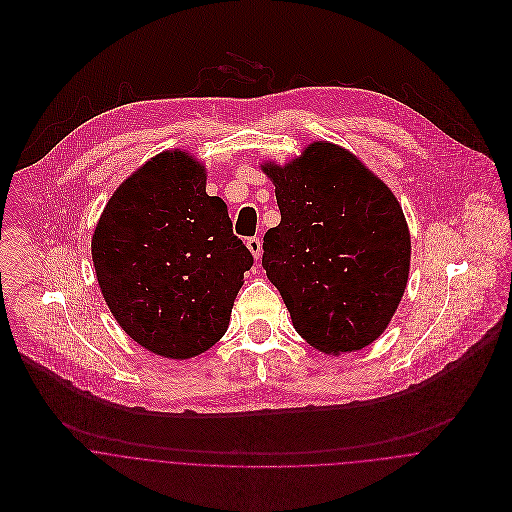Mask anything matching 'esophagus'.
Wrapping results in <instances>:
<instances>
[{"instance_id":"obj_1","label":"esophagus","mask_w":512,"mask_h":512,"mask_svg":"<svg viewBox=\"0 0 512 512\" xmlns=\"http://www.w3.org/2000/svg\"><path fill=\"white\" fill-rule=\"evenodd\" d=\"M246 246H248V250L252 252V256H254L256 260L262 256V242H260V238H258V236L248 238V240H246Z\"/></svg>"}]
</instances>
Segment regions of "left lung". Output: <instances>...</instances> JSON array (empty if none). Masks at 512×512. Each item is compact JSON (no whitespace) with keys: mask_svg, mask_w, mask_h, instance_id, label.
I'll use <instances>...</instances> for the list:
<instances>
[{"mask_svg":"<svg viewBox=\"0 0 512 512\" xmlns=\"http://www.w3.org/2000/svg\"><path fill=\"white\" fill-rule=\"evenodd\" d=\"M262 169L282 215L264 236L262 266L295 331L323 353L361 351L406 290L412 246L400 203L359 157L327 142Z\"/></svg>","mask_w":512,"mask_h":512,"instance_id":"obj_1","label":"left lung"}]
</instances>
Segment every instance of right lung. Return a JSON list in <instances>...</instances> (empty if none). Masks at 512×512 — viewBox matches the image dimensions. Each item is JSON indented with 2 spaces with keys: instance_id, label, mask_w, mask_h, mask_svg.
<instances>
[{
  "instance_id": "right-lung-1",
  "label": "right lung",
  "mask_w": 512,
  "mask_h": 512,
  "mask_svg": "<svg viewBox=\"0 0 512 512\" xmlns=\"http://www.w3.org/2000/svg\"><path fill=\"white\" fill-rule=\"evenodd\" d=\"M92 262L120 327L165 359H191L228 329L250 250L232 232L207 171L185 151H163L112 195L92 234Z\"/></svg>"
}]
</instances>
